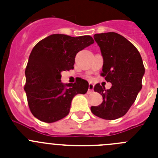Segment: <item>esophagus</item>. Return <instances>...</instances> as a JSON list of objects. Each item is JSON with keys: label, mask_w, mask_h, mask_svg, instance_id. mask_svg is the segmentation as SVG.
Instances as JSON below:
<instances>
[{"label": "esophagus", "mask_w": 158, "mask_h": 158, "mask_svg": "<svg viewBox=\"0 0 158 158\" xmlns=\"http://www.w3.org/2000/svg\"><path fill=\"white\" fill-rule=\"evenodd\" d=\"M93 89H94V85H93V84L89 83V91H88V93H92V92H93Z\"/></svg>", "instance_id": "1"}]
</instances>
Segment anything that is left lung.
I'll list each match as a JSON object with an SVG mask.
<instances>
[{
    "label": "left lung",
    "mask_w": 158,
    "mask_h": 158,
    "mask_svg": "<svg viewBox=\"0 0 158 158\" xmlns=\"http://www.w3.org/2000/svg\"><path fill=\"white\" fill-rule=\"evenodd\" d=\"M94 40L104 59L101 76L111 82L110 89L96 84L94 91L103 96L99 106L91 111L104 119L113 120L123 116L142 89L145 68L140 53L126 38L115 32L95 34Z\"/></svg>",
    "instance_id": "obj_1"
}]
</instances>
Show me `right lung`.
<instances>
[{"label":"right lung","instance_id":"add662e5","mask_svg":"<svg viewBox=\"0 0 158 158\" xmlns=\"http://www.w3.org/2000/svg\"><path fill=\"white\" fill-rule=\"evenodd\" d=\"M93 43L89 35L54 34L32 49L25 69L24 90L35 118L45 123L60 120L69 114L73 98L87 93V81L78 77L74 84H63L61 73L73 69L76 54Z\"/></svg>","mask_w":158,"mask_h":158}]
</instances>
